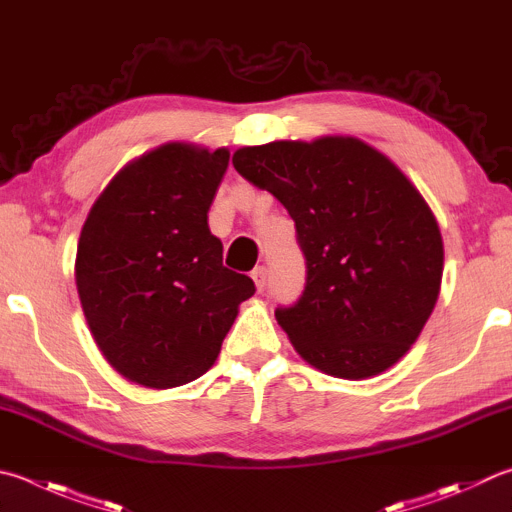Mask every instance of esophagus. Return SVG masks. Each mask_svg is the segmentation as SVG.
<instances>
[{
  "label": "esophagus",
  "instance_id": "esophagus-1",
  "mask_svg": "<svg viewBox=\"0 0 512 512\" xmlns=\"http://www.w3.org/2000/svg\"><path fill=\"white\" fill-rule=\"evenodd\" d=\"M250 277H253V282L257 286V291H264L266 286V280H268V268L266 266H257L253 273H250Z\"/></svg>",
  "mask_w": 512,
  "mask_h": 512
}]
</instances>
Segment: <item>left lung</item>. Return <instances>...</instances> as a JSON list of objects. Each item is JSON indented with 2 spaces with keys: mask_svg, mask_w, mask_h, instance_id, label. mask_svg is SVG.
I'll return each mask as SVG.
<instances>
[{
  "mask_svg": "<svg viewBox=\"0 0 512 512\" xmlns=\"http://www.w3.org/2000/svg\"><path fill=\"white\" fill-rule=\"evenodd\" d=\"M232 165L295 221L306 286L275 318L302 360L347 380L394 367L443 277L439 221L416 185L356 136L239 147Z\"/></svg>",
  "mask_w": 512,
  "mask_h": 512,
  "instance_id": "left-lung-1",
  "label": "left lung"
}]
</instances>
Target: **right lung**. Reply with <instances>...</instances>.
<instances>
[{"label": "right lung", "mask_w": 512, "mask_h": 512, "mask_svg": "<svg viewBox=\"0 0 512 512\" xmlns=\"http://www.w3.org/2000/svg\"><path fill=\"white\" fill-rule=\"evenodd\" d=\"M228 159V147H154L118 170L80 230L82 313L129 383L170 389L206 374L239 304L255 293L248 275L224 266L208 228Z\"/></svg>", "instance_id": "add662e5"}]
</instances>
